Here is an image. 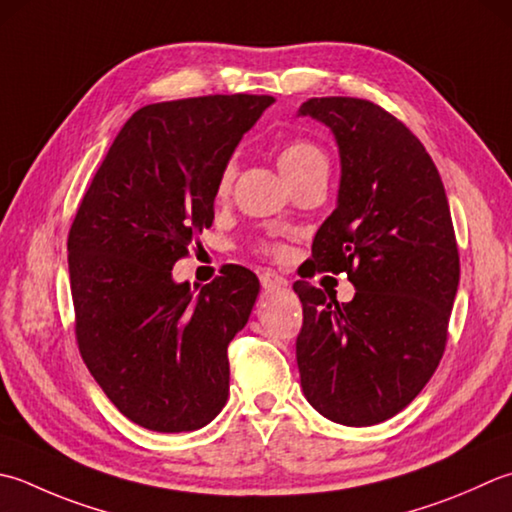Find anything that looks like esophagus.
Masks as SVG:
<instances>
[{
  "label": "esophagus",
  "instance_id": "1",
  "mask_svg": "<svg viewBox=\"0 0 512 512\" xmlns=\"http://www.w3.org/2000/svg\"><path fill=\"white\" fill-rule=\"evenodd\" d=\"M259 279H262L264 290H279V288H286L288 286L286 279L282 275L273 273V270H266V273H262V277H259Z\"/></svg>",
  "mask_w": 512,
  "mask_h": 512
}]
</instances>
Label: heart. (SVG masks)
I'll list each match as a JSON object with an SVG mask.
<instances>
[{
  "label": "heart",
  "mask_w": 512,
  "mask_h": 512,
  "mask_svg": "<svg viewBox=\"0 0 512 512\" xmlns=\"http://www.w3.org/2000/svg\"><path fill=\"white\" fill-rule=\"evenodd\" d=\"M277 166L282 170V175L288 179V184L297 182L306 175L319 173V170H326L328 173V162L324 150L313 142H306V139H293L282 146L277 155ZM235 177V164H228L222 173V182H219V195H226L233 184Z\"/></svg>",
  "instance_id": "obj_1"
}]
</instances>
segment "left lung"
<instances>
[{"mask_svg":"<svg viewBox=\"0 0 512 512\" xmlns=\"http://www.w3.org/2000/svg\"><path fill=\"white\" fill-rule=\"evenodd\" d=\"M297 117L324 124L339 153L337 204L313 239V264L346 270L355 286L339 304L295 282L299 379L330 422L373 426L413 402L444 355L459 286L448 197L422 142L384 108L315 97Z\"/></svg>","mask_w":512,"mask_h":512,"instance_id":"8db88e82","label":"left lung"}]
</instances>
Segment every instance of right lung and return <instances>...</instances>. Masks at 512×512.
<instances>
[{
	"instance_id": "right-lung-1",
	"label": "right lung",
	"mask_w": 512,
	"mask_h": 512,
	"mask_svg": "<svg viewBox=\"0 0 512 512\" xmlns=\"http://www.w3.org/2000/svg\"><path fill=\"white\" fill-rule=\"evenodd\" d=\"M270 95L150 104L119 130L68 235L79 353L130 422L188 433L228 399V344L259 279L230 266L197 288L173 266L213 224L222 173Z\"/></svg>"
}]
</instances>
